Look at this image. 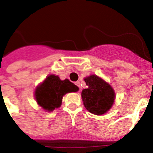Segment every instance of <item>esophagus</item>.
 <instances>
[{"mask_svg": "<svg viewBox=\"0 0 153 153\" xmlns=\"http://www.w3.org/2000/svg\"><path fill=\"white\" fill-rule=\"evenodd\" d=\"M75 84H76V86L78 87V88H80V82H79V81H76V82H75Z\"/></svg>", "mask_w": 153, "mask_h": 153, "instance_id": "34e87169", "label": "esophagus"}]
</instances>
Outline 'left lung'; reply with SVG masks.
<instances>
[{"instance_id":"left-lung-1","label":"left lung","mask_w":153,"mask_h":153,"mask_svg":"<svg viewBox=\"0 0 153 153\" xmlns=\"http://www.w3.org/2000/svg\"><path fill=\"white\" fill-rule=\"evenodd\" d=\"M84 81L88 88L83 90L81 96L86 109L97 115L109 111L115 98L111 85L96 75L88 76Z\"/></svg>"}]
</instances>
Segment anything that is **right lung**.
Instances as JSON below:
<instances>
[{
  "label": "right lung",
  "mask_w": 153,
  "mask_h": 153,
  "mask_svg": "<svg viewBox=\"0 0 153 153\" xmlns=\"http://www.w3.org/2000/svg\"><path fill=\"white\" fill-rule=\"evenodd\" d=\"M79 88L68 79L61 80L57 76L51 75L36 88L35 99L43 109L52 111L61 106L65 94L75 92Z\"/></svg>",
  "instance_id": "add662e5"
}]
</instances>
